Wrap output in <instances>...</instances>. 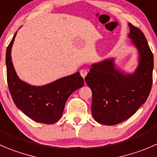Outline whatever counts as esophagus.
<instances>
[{
	"instance_id": "obj_1",
	"label": "esophagus",
	"mask_w": 157,
	"mask_h": 157,
	"mask_svg": "<svg viewBox=\"0 0 157 157\" xmlns=\"http://www.w3.org/2000/svg\"><path fill=\"white\" fill-rule=\"evenodd\" d=\"M80 75H81V77L84 79L85 77L86 76V74H87V71H86V70H84V69L80 70Z\"/></svg>"
}]
</instances>
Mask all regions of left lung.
<instances>
[{"mask_svg":"<svg viewBox=\"0 0 157 157\" xmlns=\"http://www.w3.org/2000/svg\"><path fill=\"white\" fill-rule=\"evenodd\" d=\"M128 36L137 49L139 63L133 74L116 67L113 58L93 63L85 77L92 91L91 110L99 124L112 126L129 119L147 100L153 83V55L144 33L128 24Z\"/></svg>","mask_w":157,"mask_h":157,"instance_id":"left-lung-1","label":"left lung"}]
</instances>
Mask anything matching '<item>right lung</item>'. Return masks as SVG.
<instances>
[{"instance_id":"right-lung-1","label":"right lung","mask_w":157,"mask_h":157,"mask_svg":"<svg viewBox=\"0 0 157 157\" xmlns=\"http://www.w3.org/2000/svg\"><path fill=\"white\" fill-rule=\"evenodd\" d=\"M16 33L6 52L7 84L12 99L17 107L33 121L54 124L62 117L68 97L83 86V78L80 72H77L44 86H33L21 80L11 60V48Z\"/></svg>"}]
</instances>
